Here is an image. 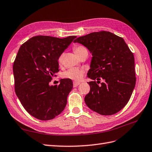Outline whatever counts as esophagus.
Returning a JSON list of instances; mask_svg holds the SVG:
<instances>
[{"instance_id":"34e87169","label":"esophagus","mask_w":152,"mask_h":152,"mask_svg":"<svg viewBox=\"0 0 152 152\" xmlns=\"http://www.w3.org/2000/svg\"><path fill=\"white\" fill-rule=\"evenodd\" d=\"M80 84V82H74L73 83V86L74 87H76V86H78Z\"/></svg>"}]
</instances>
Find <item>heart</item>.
Masks as SVG:
<instances>
[{"mask_svg":"<svg viewBox=\"0 0 152 152\" xmlns=\"http://www.w3.org/2000/svg\"><path fill=\"white\" fill-rule=\"evenodd\" d=\"M86 49L83 46H76L74 48V51L77 55V57H80V55L83 53V51ZM64 54L62 53L59 56L58 58V61L59 64H61L63 60ZM85 75V71L83 69H81L77 67H72L67 69L63 74V76L65 78L71 80L73 81H80Z\"/></svg>","mask_w":152,"mask_h":152,"instance_id":"obj_1","label":"heart"}]
</instances>
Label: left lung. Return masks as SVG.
Segmentation results:
<instances>
[{"label": "left lung", "instance_id": "obj_1", "mask_svg": "<svg viewBox=\"0 0 152 152\" xmlns=\"http://www.w3.org/2000/svg\"><path fill=\"white\" fill-rule=\"evenodd\" d=\"M74 42L86 46L93 56L87 75L94 81L88 83L90 90L85 97L86 104L102 115L118 113L127 104L135 87L132 52L122 37L108 31L90 33ZM101 79L105 82L101 84Z\"/></svg>", "mask_w": 152, "mask_h": 152}]
</instances>
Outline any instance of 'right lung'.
I'll list each match as a JSON object with an SVG mask.
<instances>
[{
  "label": "right lung",
  "instance_id": "right-lung-1",
  "mask_svg": "<svg viewBox=\"0 0 152 152\" xmlns=\"http://www.w3.org/2000/svg\"><path fill=\"white\" fill-rule=\"evenodd\" d=\"M76 37L37 36L20 48L12 66L15 92L25 110L37 119H53L67 104L72 80L62 79L58 86L49 83L59 71V56Z\"/></svg>",
  "mask_w": 152,
  "mask_h": 152
}]
</instances>
